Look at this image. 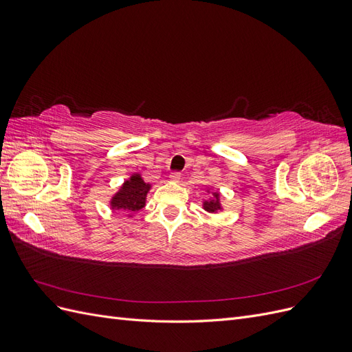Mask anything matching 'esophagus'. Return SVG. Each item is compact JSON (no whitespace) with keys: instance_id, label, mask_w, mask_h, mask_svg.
Segmentation results:
<instances>
[{"instance_id":"34e87169","label":"esophagus","mask_w":352,"mask_h":352,"mask_svg":"<svg viewBox=\"0 0 352 352\" xmlns=\"http://www.w3.org/2000/svg\"><path fill=\"white\" fill-rule=\"evenodd\" d=\"M168 177H170V180H172V182H179L180 177H182V175H180L179 172H175V173L170 175Z\"/></svg>"}]
</instances>
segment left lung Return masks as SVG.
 <instances>
[{"label":"left lung","mask_w":352,"mask_h":352,"mask_svg":"<svg viewBox=\"0 0 352 352\" xmlns=\"http://www.w3.org/2000/svg\"><path fill=\"white\" fill-rule=\"evenodd\" d=\"M207 192L211 194V197L208 199L202 201V208H204L207 212H211V214H216V212L223 210L219 190H212V192H211V190L207 188Z\"/></svg>","instance_id":"left-lung-1"}]
</instances>
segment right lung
<instances>
[{
	"label": "right lung",
	"mask_w": 352,
	"mask_h": 352,
	"mask_svg": "<svg viewBox=\"0 0 352 352\" xmlns=\"http://www.w3.org/2000/svg\"><path fill=\"white\" fill-rule=\"evenodd\" d=\"M151 184H146L140 173H133L126 179L119 190L110 198V208L126 211L132 217L136 211L145 207L146 195L150 192Z\"/></svg>",
	"instance_id": "obj_1"
}]
</instances>
